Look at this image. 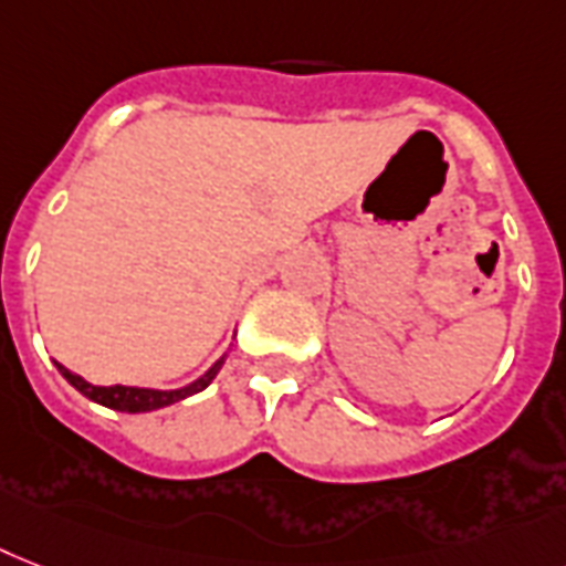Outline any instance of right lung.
<instances>
[{
	"label": "right lung",
	"mask_w": 566,
	"mask_h": 566,
	"mask_svg": "<svg viewBox=\"0 0 566 566\" xmlns=\"http://www.w3.org/2000/svg\"><path fill=\"white\" fill-rule=\"evenodd\" d=\"M223 360H227V355L220 357V360H214V366H211L209 371H203L200 378L191 380V384H186V387H179V389L124 387V384H113V387H95V384L84 380L81 375H75V371H69L66 366H60V363H54V366H57L60 375H63V378H66L69 384L77 389V392L86 395L90 401L101 403V407H109V410H118V412H150V410H163V407H171V403L182 401V398H188V395L203 392L211 380H214V375L220 371Z\"/></svg>",
	"instance_id": "right-lung-1"
}]
</instances>
